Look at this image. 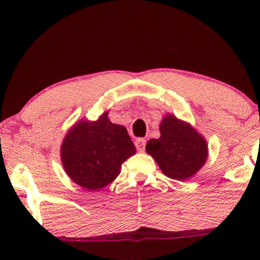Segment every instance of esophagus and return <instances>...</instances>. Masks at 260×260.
I'll use <instances>...</instances> for the list:
<instances>
[{
    "label": "esophagus",
    "instance_id": "1",
    "mask_svg": "<svg viewBox=\"0 0 260 260\" xmlns=\"http://www.w3.org/2000/svg\"><path fill=\"white\" fill-rule=\"evenodd\" d=\"M134 144H136V148L138 151H143L145 148V144H147V140L144 138H138L136 139V142H134Z\"/></svg>",
    "mask_w": 260,
    "mask_h": 260
}]
</instances>
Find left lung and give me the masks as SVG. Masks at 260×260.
I'll list each match as a JSON object with an SVG mask.
<instances>
[{"instance_id": "1", "label": "left lung", "mask_w": 260, "mask_h": 260, "mask_svg": "<svg viewBox=\"0 0 260 260\" xmlns=\"http://www.w3.org/2000/svg\"><path fill=\"white\" fill-rule=\"evenodd\" d=\"M145 150L154 157L164 175L186 181L204 166L209 149L204 137L190 123L172 113L160 122V138L150 139Z\"/></svg>"}]
</instances>
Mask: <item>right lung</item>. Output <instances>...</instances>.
I'll use <instances>...</instances> for the list:
<instances>
[{
    "label": "right lung",
    "instance_id": "right-lung-1",
    "mask_svg": "<svg viewBox=\"0 0 260 260\" xmlns=\"http://www.w3.org/2000/svg\"><path fill=\"white\" fill-rule=\"evenodd\" d=\"M107 116L105 111L96 121L76 122L61 144L64 172L86 190H99L115 181L122 164L137 151L126 127Z\"/></svg>",
    "mask_w": 260,
    "mask_h": 260
}]
</instances>
